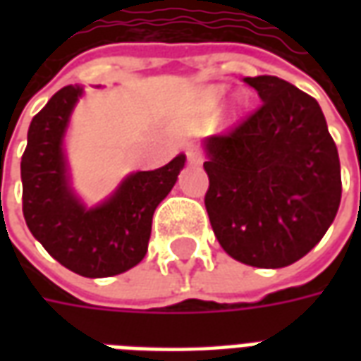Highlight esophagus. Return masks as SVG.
I'll return each mask as SVG.
<instances>
[{
  "label": "esophagus",
  "instance_id": "esophagus-1",
  "mask_svg": "<svg viewBox=\"0 0 361 361\" xmlns=\"http://www.w3.org/2000/svg\"><path fill=\"white\" fill-rule=\"evenodd\" d=\"M188 160H189V164H193V166L203 164V152H201V149H199V147H189Z\"/></svg>",
  "mask_w": 361,
  "mask_h": 361
}]
</instances>
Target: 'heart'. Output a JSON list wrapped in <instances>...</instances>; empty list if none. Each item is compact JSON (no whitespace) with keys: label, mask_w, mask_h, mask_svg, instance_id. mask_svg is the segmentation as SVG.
I'll list each match as a JSON object with an SVG mask.
<instances>
[{"label":"heart","mask_w":361,"mask_h":361,"mask_svg":"<svg viewBox=\"0 0 361 361\" xmlns=\"http://www.w3.org/2000/svg\"><path fill=\"white\" fill-rule=\"evenodd\" d=\"M222 94H224V89H222V87H216V89L211 90L212 100H220V98H222ZM242 108H243L242 100H238V102L234 104V116H238V114L242 111Z\"/></svg>","instance_id":"1"}]
</instances>
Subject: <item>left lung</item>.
Masks as SVG:
<instances>
[{
  "label": "left lung",
  "instance_id": "1",
  "mask_svg": "<svg viewBox=\"0 0 361 361\" xmlns=\"http://www.w3.org/2000/svg\"><path fill=\"white\" fill-rule=\"evenodd\" d=\"M261 106L230 133L203 141L204 207L228 255L280 269L307 255L341 204V160L321 106L272 75L245 77Z\"/></svg>",
  "mask_w": 361,
  "mask_h": 361
}]
</instances>
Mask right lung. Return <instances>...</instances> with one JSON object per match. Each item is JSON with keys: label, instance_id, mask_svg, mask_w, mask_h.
Returning <instances> with one entry per match:
<instances>
[{"label": "right lung", "instance_id": "right-lung-1", "mask_svg": "<svg viewBox=\"0 0 361 361\" xmlns=\"http://www.w3.org/2000/svg\"><path fill=\"white\" fill-rule=\"evenodd\" d=\"M81 85L51 96L28 127L20 160L23 214L28 230L58 263L87 279L114 276L139 265L149 250L152 214L178 181L185 154L149 172L126 176L102 203L87 207L75 193L66 133Z\"/></svg>", "mask_w": 361, "mask_h": 361}]
</instances>
